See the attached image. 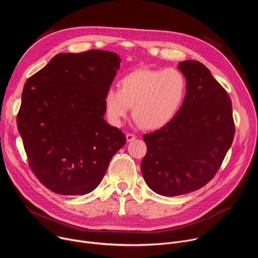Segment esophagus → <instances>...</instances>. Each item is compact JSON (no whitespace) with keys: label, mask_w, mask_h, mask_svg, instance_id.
Listing matches in <instances>:
<instances>
[{"label":"esophagus","mask_w":258,"mask_h":258,"mask_svg":"<svg viewBox=\"0 0 258 258\" xmlns=\"http://www.w3.org/2000/svg\"><path fill=\"white\" fill-rule=\"evenodd\" d=\"M137 138V136L135 134H132V133H127L126 134V141L127 142H132L133 140H135Z\"/></svg>","instance_id":"esophagus-1"}]
</instances>
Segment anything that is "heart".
Instances as JSON below:
<instances>
[{
	"mask_svg": "<svg viewBox=\"0 0 258 258\" xmlns=\"http://www.w3.org/2000/svg\"><path fill=\"white\" fill-rule=\"evenodd\" d=\"M186 93L187 80L175 67L138 69L120 80L119 90H107L106 114L110 122L119 126L133 106V114L143 127L161 128L179 111Z\"/></svg>",
	"mask_w": 258,
	"mask_h": 258,
	"instance_id": "1",
	"label": "heart"
}]
</instances>
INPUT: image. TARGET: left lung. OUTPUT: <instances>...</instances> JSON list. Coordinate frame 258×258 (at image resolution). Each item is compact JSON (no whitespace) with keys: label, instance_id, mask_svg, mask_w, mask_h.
I'll use <instances>...</instances> for the list:
<instances>
[{"label":"left lung","instance_id":"8db88e82","mask_svg":"<svg viewBox=\"0 0 258 258\" xmlns=\"http://www.w3.org/2000/svg\"><path fill=\"white\" fill-rule=\"evenodd\" d=\"M177 67L187 80L185 100L169 123L143 136L147 153L141 163L148 187L168 197L196 191L210 181L235 135L232 101L209 69L196 60Z\"/></svg>","mask_w":258,"mask_h":258}]
</instances>
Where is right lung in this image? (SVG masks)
<instances>
[{"label": "right lung", "instance_id": "right-lung-1", "mask_svg": "<svg viewBox=\"0 0 258 258\" xmlns=\"http://www.w3.org/2000/svg\"><path fill=\"white\" fill-rule=\"evenodd\" d=\"M120 61L102 50L61 53L26 81L17 127L30 169L52 192H92L125 144L124 134L103 117Z\"/></svg>", "mask_w": 258, "mask_h": 258}]
</instances>
